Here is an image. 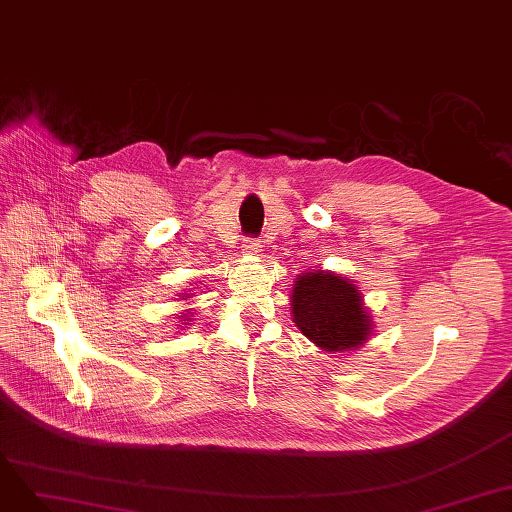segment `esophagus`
Here are the masks:
<instances>
[{
  "label": "esophagus",
  "mask_w": 512,
  "mask_h": 512,
  "mask_svg": "<svg viewBox=\"0 0 512 512\" xmlns=\"http://www.w3.org/2000/svg\"><path fill=\"white\" fill-rule=\"evenodd\" d=\"M249 257H259L263 251V244L259 240H246L244 242V249H242Z\"/></svg>",
  "instance_id": "esophagus-1"
}]
</instances>
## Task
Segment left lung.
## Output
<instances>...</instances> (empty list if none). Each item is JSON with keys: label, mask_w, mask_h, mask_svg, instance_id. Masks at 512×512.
Masks as SVG:
<instances>
[{"label": "left lung", "mask_w": 512, "mask_h": 512, "mask_svg": "<svg viewBox=\"0 0 512 512\" xmlns=\"http://www.w3.org/2000/svg\"><path fill=\"white\" fill-rule=\"evenodd\" d=\"M295 327L329 354L361 348L373 335V318L354 280L329 270H312L295 278L291 291Z\"/></svg>", "instance_id": "8db88e82"}]
</instances>
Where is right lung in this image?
<instances>
[{"instance_id":"obj_1","label":"right lung","mask_w":512,"mask_h":512,"mask_svg":"<svg viewBox=\"0 0 512 512\" xmlns=\"http://www.w3.org/2000/svg\"><path fill=\"white\" fill-rule=\"evenodd\" d=\"M179 297H181V299H187V297H189V293H179ZM179 313H183L184 316L179 317V325H177V327H183V325H192V314H194V310H183V312ZM181 319L184 320L183 324L180 323Z\"/></svg>"}]
</instances>
